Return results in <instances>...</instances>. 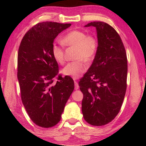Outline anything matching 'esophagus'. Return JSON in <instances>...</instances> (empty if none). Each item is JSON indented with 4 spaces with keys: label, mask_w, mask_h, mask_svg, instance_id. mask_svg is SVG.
Wrapping results in <instances>:
<instances>
[{
    "label": "esophagus",
    "mask_w": 146,
    "mask_h": 146,
    "mask_svg": "<svg viewBox=\"0 0 146 146\" xmlns=\"http://www.w3.org/2000/svg\"><path fill=\"white\" fill-rule=\"evenodd\" d=\"M78 88H79L78 84L77 82H76V81L75 80V89L76 90H78Z\"/></svg>",
    "instance_id": "obj_1"
}]
</instances>
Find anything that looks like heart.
I'll list each match as a JSON object with an SVG mask.
<instances>
[{
  "mask_svg": "<svg viewBox=\"0 0 146 146\" xmlns=\"http://www.w3.org/2000/svg\"><path fill=\"white\" fill-rule=\"evenodd\" d=\"M62 42L66 46L76 48L75 59L77 60L68 63L62 70L65 75L76 79L82 76L87 70L88 66L84 61L90 62L95 57L98 48L97 38L94 36L88 35L86 32L74 29L70 31L62 38ZM51 53L55 60L60 64L65 61L64 49L60 44H53Z\"/></svg>",
  "mask_w": 146,
  "mask_h": 146,
  "instance_id": "b5f03b06",
  "label": "heart"
}]
</instances>
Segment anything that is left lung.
<instances>
[{
  "label": "left lung",
  "mask_w": 146,
  "mask_h": 146,
  "mask_svg": "<svg viewBox=\"0 0 146 146\" xmlns=\"http://www.w3.org/2000/svg\"><path fill=\"white\" fill-rule=\"evenodd\" d=\"M90 26L97 29L98 48L78 85L84 95V118L101 126L111 122L120 110L127 88V60L120 36L113 27L104 22L85 26Z\"/></svg>",
  "instance_id": "obj_1"
}]
</instances>
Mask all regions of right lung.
<instances>
[{
    "instance_id": "right-lung-1",
    "label": "right lung",
    "mask_w": 146,
    "mask_h": 146,
    "mask_svg": "<svg viewBox=\"0 0 146 146\" xmlns=\"http://www.w3.org/2000/svg\"><path fill=\"white\" fill-rule=\"evenodd\" d=\"M71 24L45 22L36 24L24 36L18 52V77L21 99L31 120L42 127L59 122L74 90L70 76L59 75L51 48L58 35Z\"/></svg>"
}]
</instances>
